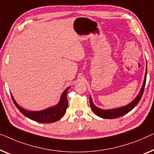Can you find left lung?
Listing matches in <instances>:
<instances>
[{
    "label": "left lung",
    "instance_id": "1",
    "mask_svg": "<svg viewBox=\"0 0 154 154\" xmlns=\"http://www.w3.org/2000/svg\"><path fill=\"white\" fill-rule=\"evenodd\" d=\"M147 68V67H146ZM146 73H145V77H144V81L143 83L142 87L140 90L139 94H138L137 96L131 102V103L128 105L124 106V107H119L117 109H101L100 108L97 107L96 105L93 103V101L91 100V98L90 97V105L91 107L93 110V112L96 114L97 116H100V117L103 118V119H116L118 117H120L121 116H123L124 114L128 113L129 112H131L136 105H137L139 103L140 99H141L143 93H144V89L145 84H146V74H147V69L146 70Z\"/></svg>",
    "mask_w": 154,
    "mask_h": 154
}]
</instances>
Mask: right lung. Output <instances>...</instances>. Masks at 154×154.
<instances>
[{"instance_id":"add662e5","label":"right lung","mask_w":154,"mask_h":154,"mask_svg":"<svg viewBox=\"0 0 154 154\" xmlns=\"http://www.w3.org/2000/svg\"><path fill=\"white\" fill-rule=\"evenodd\" d=\"M70 87H68L66 90L63 92V94L60 96V99L59 103L57 105L45 109L41 111H28L21 107L14 100V98L11 95L12 100L14 102V105L18 108V109L22 113L23 115L26 116L30 119L36 121L38 123H54L55 121H57L62 118V116L64 115L65 112L66 111L67 107H68V100H67V93L69 90Z\"/></svg>"}]
</instances>
